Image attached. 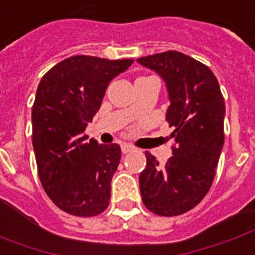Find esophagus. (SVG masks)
I'll return each mask as SVG.
<instances>
[{"label": "esophagus", "mask_w": 255, "mask_h": 255, "mask_svg": "<svg viewBox=\"0 0 255 255\" xmlns=\"http://www.w3.org/2000/svg\"><path fill=\"white\" fill-rule=\"evenodd\" d=\"M121 150H123V153H129V152H134L135 148L132 145H129V143H123L121 145Z\"/></svg>", "instance_id": "1"}]
</instances>
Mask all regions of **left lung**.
Wrapping results in <instances>:
<instances>
[{
	"mask_svg": "<svg viewBox=\"0 0 255 255\" xmlns=\"http://www.w3.org/2000/svg\"><path fill=\"white\" fill-rule=\"evenodd\" d=\"M136 61L163 78L170 106L166 121L174 128L173 156L164 166L145 152L139 174L143 205L159 216H177L207 195L225 142V100L214 72L178 51L141 57Z\"/></svg>",
	"mask_w": 255,
	"mask_h": 255,
	"instance_id": "1",
	"label": "left lung"
}]
</instances>
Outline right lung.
Listing matches in <instances>:
<instances>
[{
  "instance_id": "obj_1",
  "label": "right lung",
  "mask_w": 255,
  "mask_h": 255,
  "mask_svg": "<svg viewBox=\"0 0 255 255\" xmlns=\"http://www.w3.org/2000/svg\"><path fill=\"white\" fill-rule=\"evenodd\" d=\"M132 62L74 55L41 78L32 109L33 149L41 186L67 214L91 218L109 207L121 149L88 139L85 129L107 85Z\"/></svg>"
}]
</instances>
